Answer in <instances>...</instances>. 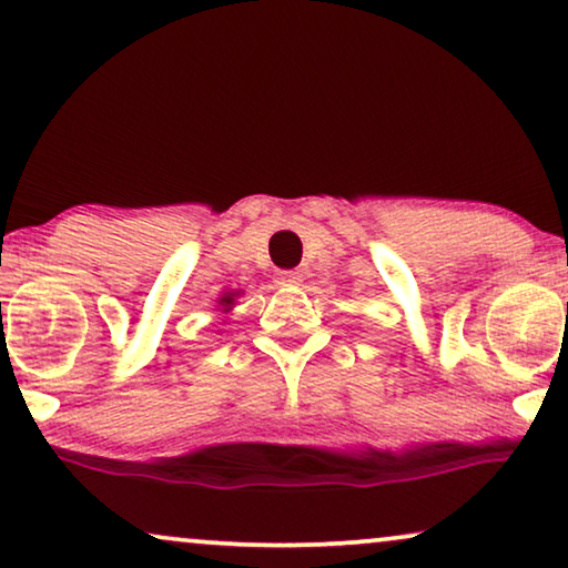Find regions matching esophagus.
Listing matches in <instances>:
<instances>
[{
    "mask_svg": "<svg viewBox=\"0 0 568 568\" xmlns=\"http://www.w3.org/2000/svg\"><path fill=\"white\" fill-rule=\"evenodd\" d=\"M276 284L278 286H300L302 284V271H278Z\"/></svg>",
    "mask_w": 568,
    "mask_h": 568,
    "instance_id": "1",
    "label": "esophagus"
}]
</instances>
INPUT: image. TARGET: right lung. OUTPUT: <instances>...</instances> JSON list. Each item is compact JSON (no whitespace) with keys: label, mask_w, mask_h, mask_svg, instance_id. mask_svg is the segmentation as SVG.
<instances>
[{"label":"right lung","mask_w":568,"mask_h":568,"mask_svg":"<svg viewBox=\"0 0 568 568\" xmlns=\"http://www.w3.org/2000/svg\"><path fill=\"white\" fill-rule=\"evenodd\" d=\"M241 294H243L241 290H227V292H223V294H220V297H217V310L225 312V315H227V312L235 307V300L241 297Z\"/></svg>","instance_id":"obj_1"}]
</instances>
